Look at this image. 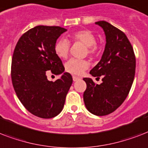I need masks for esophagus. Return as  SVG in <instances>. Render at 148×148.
Listing matches in <instances>:
<instances>
[{
  "label": "esophagus",
  "mask_w": 148,
  "mask_h": 148,
  "mask_svg": "<svg viewBox=\"0 0 148 148\" xmlns=\"http://www.w3.org/2000/svg\"><path fill=\"white\" fill-rule=\"evenodd\" d=\"M79 79H80V77H77V76H73V81H78Z\"/></svg>",
  "instance_id": "esophagus-1"
}]
</instances>
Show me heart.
<instances>
[{"label":"heart","instance_id":"obj_1","mask_svg":"<svg viewBox=\"0 0 148 148\" xmlns=\"http://www.w3.org/2000/svg\"><path fill=\"white\" fill-rule=\"evenodd\" d=\"M72 42H81L85 45V53L90 56L96 55L99 51V47L96 43V38L91 31L88 30H79L74 31L70 35ZM71 44L67 39L60 38L57 40L53 50L58 58L64 59L69 53ZM89 67V62L86 59L71 58L65 64V70L71 74L81 75Z\"/></svg>","mask_w":148,"mask_h":148}]
</instances>
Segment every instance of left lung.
Returning a JSON list of instances; mask_svg holds the SVG:
<instances>
[{
	"label": "left lung",
	"mask_w": 148,
	"mask_h": 148,
	"mask_svg": "<svg viewBox=\"0 0 148 148\" xmlns=\"http://www.w3.org/2000/svg\"><path fill=\"white\" fill-rule=\"evenodd\" d=\"M104 31L105 49L99 63L90 71L93 77L102 78L97 84L84 77L87 88L84 101L90 113L104 116L114 112L127 97L135 74L136 58L132 45L125 34L108 22H96Z\"/></svg>",
	"instance_id": "left-lung-1"
}]
</instances>
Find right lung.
<instances>
[{"instance_id":"right-lung-1","label":"right lung","mask_w":148,"mask_h":148,"mask_svg":"<svg viewBox=\"0 0 148 148\" xmlns=\"http://www.w3.org/2000/svg\"><path fill=\"white\" fill-rule=\"evenodd\" d=\"M66 31L58 26L34 27L20 38L13 53L10 74L15 93L24 108L40 118L60 114L73 82L67 72L54 82L47 78V70L54 74L64 71L53 47Z\"/></svg>"}]
</instances>
